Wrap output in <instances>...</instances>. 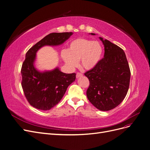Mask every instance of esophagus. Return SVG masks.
Returning <instances> with one entry per match:
<instances>
[{"label":"esophagus","mask_w":150,"mask_h":150,"mask_svg":"<svg viewBox=\"0 0 150 150\" xmlns=\"http://www.w3.org/2000/svg\"><path fill=\"white\" fill-rule=\"evenodd\" d=\"M82 76V74L81 73H77V74H76V77H77V78H78V77H81Z\"/></svg>","instance_id":"obj_1"}]
</instances>
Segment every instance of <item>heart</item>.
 Returning a JSON list of instances; mask_svg holds the SVG:
<instances>
[{
  "instance_id": "b5f03b06",
  "label": "heart",
  "mask_w": 150,
  "mask_h": 150,
  "mask_svg": "<svg viewBox=\"0 0 150 150\" xmlns=\"http://www.w3.org/2000/svg\"><path fill=\"white\" fill-rule=\"evenodd\" d=\"M102 53V46L98 42L78 38L71 42L67 51L62 52V57L69 68L75 67L80 60L81 67L90 70L100 61Z\"/></svg>"
}]
</instances>
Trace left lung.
<instances>
[{
    "instance_id": "left-lung-1",
    "label": "left lung",
    "mask_w": 150,
    "mask_h": 150,
    "mask_svg": "<svg viewBox=\"0 0 150 150\" xmlns=\"http://www.w3.org/2000/svg\"><path fill=\"white\" fill-rule=\"evenodd\" d=\"M100 39L105 47L104 57L84 73L90 82L86 94L90 102L97 109L109 111L117 106L126 96L130 71L121 48L102 38Z\"/></svg>"
}]
</instances>
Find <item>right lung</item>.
Here are the masks:
<instances>
[{"instance_id": "1", "label": "right lung", "mask_w": 150, "mask_h": 150, "mask_svg": "<svg viewBox=\"0 0 150 150\" xmlns=\"http://www.w3.org/2000/svg\"><path fill=\"white\" fill-rule=\"evenodd\" d=\"M73 33H53L46 35L29 49L23 62L21 86L29 103L35 108L49 110L62 100L68 87L76 79V73L66 74L58 68L40 73L34 67L35 54L44 45H58L69 38Z\"/></svg>"}]
</instances>
